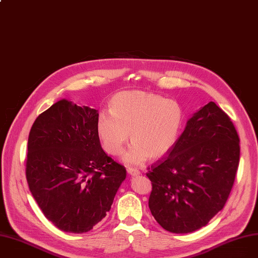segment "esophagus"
<instances>
[{
  "mask_svg": "<svg viewBox=\"0 0 258 258\" xmlns=\"http://www.w3.org/2000/svg\"><path fill=\"white\" fill-rule=\"evenodd\" d=\"M126 170H127L128 174H131V175H138V174H140V171L137 168H135V167H127Z\"/></svg>",
  "mask_w": 258,
  "mask_h": 258,
  "instance_id": "esophagus-1",
  "label": "esophagus"
}]
</instances>
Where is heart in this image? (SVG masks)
<instances>
[{"mask_svg": "<svg viewBox=\"0 0 258 258\" xmlns=\"http://www.w3.org/2000/svg\"><path fill=\"white\" fill-rule=\"evenodd\" d=\"M182 124L180 105L171 99L142 91L120 92L113 97L110 112L97 118V134L104 151L119 155L131 136L133 142L123 160L141 164L165 155L179 136Z\"/></svg>", "mask_w": 258, "mask_h": 258, "instance_id": "1", "label": "heart"}]
</instances>
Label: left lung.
Returning a JSON list of instances; mask_svg holds the SVG:
<instances>
[{"label":"left lung","mask_w":258,"mask_h":258,"mask_svg":"<svg viewBox=\"0 0 258 258\" xmlns=\"http://www.w3.org/2000/svg\"><path fill=\"white\" fill-rule=\"evenodd\" d=\"M239 153L229 116L213 101L200 108L168 154L148 167V206L158 224L172 233L206 226L231 192Z\"/></svg>","instance_id":"obj_1"}]
</instances>
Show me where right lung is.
<instances>
[{
	"label": "right lung",
	"mask_w": 258,
	"mask_h": 258,
	"mask_svg": "<svg viewBox=\"0 0 258 258\" xmlns=\"http://www.w3.org/2000/svg\"><path fill=\"white\" fill-rule=\"evenodd\" d=\"M98 111L67 99L34 121L26 178L38 207L58 229L85 233L110 211L126 170L102 150Z\"/></svg>",
	"instance_id": "obj_1"
}]
</instances>
